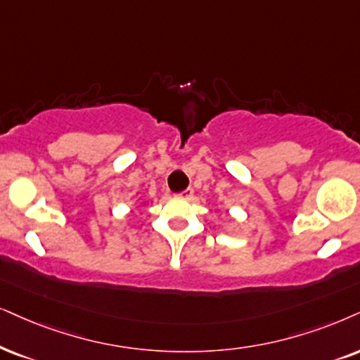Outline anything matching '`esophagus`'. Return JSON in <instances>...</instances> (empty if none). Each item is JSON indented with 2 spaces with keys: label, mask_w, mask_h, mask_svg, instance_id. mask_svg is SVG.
Instances as JSON below:
<instances>
[{
  "label": "esophagus",
  "mask_w": 360,
  "mask_h": 360,
  "mask_svg": "<svg viewBox=\"0 0 360 360\" xmlns=\"http://www.w3.org/2000/svg\"><path fill=\"white\" fill-rule=\"evenodd\" d=\"M193 194H194L193 188H188V189H184L183 193L177 194V198H181V199H191V198H193Z\"/></svg>",
  "instance_id": "esophagus-1"
}]
</instances>
